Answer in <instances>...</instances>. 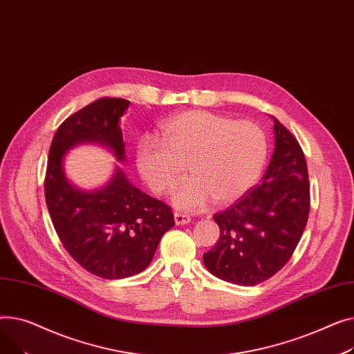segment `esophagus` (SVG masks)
Returning <instances> with one entry per match:
<instances>
[{"mask_svg": "<svg viewBox=\"0 0 354 354\" xmlns=\"http://www.w3.org/2000/svg\"><path fill=\"white\" fill-rule=\"evenodd\" d=\"M174 221L177 225H183V224H189L192 221L190 216L183 214V213H174Z\"/></svg>", "mask_w": 354, "mask_h": 354, "instance_id": "obj_1", "label": "esophagus"}]
</instances>
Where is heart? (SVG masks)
I'll return each instance as SVG.
<instances>
[{
	"instance_id": "obj_1",
	"label": "heart",
	"mask_w": 354,
	"mask_h": 354,
	"mask_svg": "<svg viewBox=\"0 0 354 354\" xmlns=\"http://www.w3.org/2000/svg\"><path fill=\"white\" fill-rule=\"evenodd\" d=\"M158 140L142 138L136 151L141 178L158 196L193 176L171 201L181 210L198 212L212 200L227 205L257 183L267 158L263 130L252 121H234L209 111L190 110L161 122Z\"/></svg>"
}]
</instances>
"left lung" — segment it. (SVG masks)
<instances>
[{"label": "left lung", "instance_id": "left-lung-1", "mask_svg": "<svg viewBox=\"0 0 354 354\" xmlns=\"http://www.w3.org/2000/svg\"><path fill=\"white\" fill-rule=\"evenodd\" d=\"M273 121L274 150L260 185L214 214L220 239L203 254L212 274L239 286L274 276L296 250L308 218L304 154L292 133L276 117Z\"/></svg>", "mask_w": 354, "mask_h": 354}]
</instances>
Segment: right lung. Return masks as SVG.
I'll return each instance as SVG.
<instances>
[{"label": "right lung", "mask_w": 354, "mask_h": 354, "mask_svg": "<svg viewBox=\"0 0 354 354\" xmlns=\"http://www.w3.org/2000/svg\"><path fill=\"white\" fill-rule=\"evenodd\" d=\"M129 107V100L100 98L62 122L51 142L44 185L62 245L87 272L109 280L147 268L174 225L170 207L137 189L117 164L109 181L94 190H81L67 177L64 158L81 144L101 145L117 161H127L120 120Z\"/></svg>", "instance_id": "1"}]
</instances>
